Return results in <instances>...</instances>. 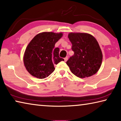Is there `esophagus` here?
Segmentation results:
<instances>
[{
	"instance_id": "esophagus-1",
	"label": "esophagus",
	"mask_w": 121,
	"mask_h": 121,
	"mask_svg": "<svg viewBox=\"0 0 121 121\" xmlns=\"http://www.w3.org/2000/svg\"><path fill=\"white\" fill-rule=\"evenodd\" d=\"M64 60H65V62H66V61H67V60H68V56H66L65 58H64Z\"/></svg>"
}]
</instances>
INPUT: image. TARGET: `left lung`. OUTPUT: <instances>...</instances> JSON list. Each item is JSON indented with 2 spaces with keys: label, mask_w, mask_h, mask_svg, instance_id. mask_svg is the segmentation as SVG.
I'll return each mask as SVG.
<instances>
[{
  "label": "left lung",
  "mask_w": 121,
  "mask_h": 121,
  "mask_svg": "<svg viewBox=\"0 0 121 121\" xmlns=\"http://www.w3.org/2000/svg\"><path fill=\"white\" fill-rule=\"evenodd\" d=\"M68 38L74 52L66 62L71 72L79 78L95 74L102 60L101 50L95 38L86 33H70Z\"/></svg>",
  "instance_id": "1"
}]
</instances>
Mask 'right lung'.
<instances>
[{
	"label": "right lung",
	"instance_id": "add662e5",
	"mask_svg": "<svg viewBox=\"0 0 121 121\" xmlns=\"http://www.w3.org/2000/svg\"><path fill=\"white\" fill-rule=\"evenodd\" d=\"M62 36V33L44 32L37 35L29 43L26 49L23 61L26 70L32 76L45 78L54 71V64L64 61L59 57V48H54Z\"/></svg>",
	"mask_w": 121,
	"mask_h": 121
}]
</instances>
